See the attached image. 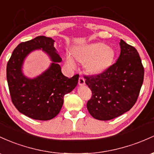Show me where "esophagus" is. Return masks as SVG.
I'll list each match as a JSON object with an SVG mask.
<instances>
[{"label": "esophagus", "mask_w": 154, "mask_h": 154, "mask_svg": "<svg viewBox=\"0 0 154 154\" xmlns=\"http://www.w3.org/2000/svg\"><path fill=\"white\" fill-rule=\"evenodd\" d=\"M79 85H81V86L84 85V84H85V79H84L83 77L79 78Z\"/></svg>", "instance_id": "34e87169"}]
</instances>
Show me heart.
<instances>
[{"mask_svg":"<svg viewBox=\"0 0 154 154\" xmlns=\"http://www.w3.org/2000/svg\"><path fill=\"white\" fill-rule=\"evenodd\" d=\"M74 57L83 63H86V67L90 72H99L104 70L113 61L114 51L104 44H89L74 50ZM66 63L70 68L75 67V61L70 55L66 56Z\"/></svg>","mask_w":154,"mask_h":154,"instance_id":"1","label":"heart"}]
</instances>
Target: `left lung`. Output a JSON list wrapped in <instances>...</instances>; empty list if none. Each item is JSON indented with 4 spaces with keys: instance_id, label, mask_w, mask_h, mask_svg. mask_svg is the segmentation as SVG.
I'll return each instance as SVG.
<instances>
[{
    "instance_id": "8db88e82",
    "label": "left lung",
    "mask_w": 154,
    "mask_h": 154,
    "mask_svg": "<svg viewBox=\"0 0 154 154\" xmlns=\"http://www.w3.org/2000/svg\"><path fill=\"white\" fill-rule=\"evenodd\" d=\"M120 46L114 64L99 74L84 76L92 93L86 107L98 120H110L130 110L143 83L144 68L137 49L122 39Z\"/></svg>"
}]
</instances>
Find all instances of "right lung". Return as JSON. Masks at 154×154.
Returning <instances> with one entry per match:
<instances>
[{
    "label": "right lung",
    "mask_w": 154,
    "mask_h": 154,
    "mask_svg": "<svg viewBox=\"0 0 154 154\" xmlns=\"http://www.w3.org/2000/svg\"><path fill=\"white\" fill-rule=\"evenodd\" d=\"M54 42L51 38L43 35L22 42L13 51L6 67L12 103L20 113L35 120L54 118L63 107L64 96L70 92L79 82L78 74L69 79L62 73L58 64L62 59L56 52ZM38 48L50 55L53 63L41 76L27 79L21 72L22 63L29 53Z\"/></svg>",
    "instance_id": "right-lung-1"
}]
</instances>
